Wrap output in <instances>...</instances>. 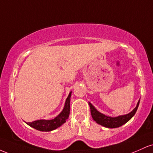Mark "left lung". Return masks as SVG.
Masks as SVG:
<instances>
[{"label": "left lung", "instance_id": "8db88e82", "mask_svg": "<svg viewBox=\"0 0 153 153\" xmlns=\"http://www.w3.org/2000/svg\"><path fill=\"white\" fill-rule=\"evenodd\" d=\"M88 103L91 108V116H92V118L94 119L95 122L98 123V124H101V125L103 126V127H105L117 128V127H121V126H122L123 124L127 123L128 121L130 120L131 117L135 114L137 110L139 103H140V101H138L137 105V106L135 107L134 109H133L132 111H131L130 113L128 114L119 116V117H107V116L103 114L100 113V112L98 111L94 108V106H93L90 102Z\"/></svg>", "mask_w": 153, "mask_h": 153}]
</instances>
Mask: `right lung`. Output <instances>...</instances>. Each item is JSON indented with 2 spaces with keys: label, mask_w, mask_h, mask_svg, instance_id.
Segmentation results:
<instances>
[{
  "label": "right lung",
  "mask_w": 153,
  "mask_h": 153,
  "mask_svg": "<svg viewBox=\"0 0 153 153\" xmlns=\"http://www.w3.org/2000/svg\"><path fill=\"white\" fill-rule=\"evenodd\" d=\"M71 96V92L70 93L69 96L67 98L65 104V107L63 108L62 111L54 119H51V120L41 119V120L34 121L32 122H28L26 124L30 126V127L42 131H50L60 127L62 124L66 122V120L69 117Z\"/></svg>",
  "instance_id": "right-lung-1"
}]
</instances>
